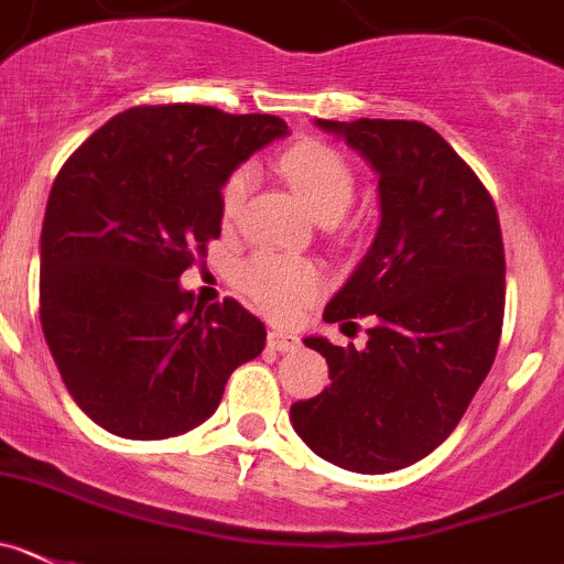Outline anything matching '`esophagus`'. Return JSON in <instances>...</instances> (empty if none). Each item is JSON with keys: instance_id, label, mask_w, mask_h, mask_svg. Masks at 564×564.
Masks as SVG:
<instances>
[{"instance_id": "1", "label": "esophagus", "mask_w": 564, "mask_h": 564, "mask_svg": "<svg viewBox=\"0 0 564 564\" xmlns=\"http://www.w3.org/2000/svg\"><path fill=\"white\" fill-rule=\"evenodd\" d=\"M267 345H270L272 350H281V354H289V350H294V347H297V336L286 334V330L272 328L270 334H267Z\"/></svg>"}]
</instances>
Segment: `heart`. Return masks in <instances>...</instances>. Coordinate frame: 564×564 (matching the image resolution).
<instances>
[{
    "mask_svg": "<svg viewBox=\"0 0 564 564\" xmlns=\"http://www.w3.org/2000/svg\"><path fill=\"white\" fill-rule=\"evenodd\" d=\"M281 172L300 194V199L323 223H336L354 203V170L339 150L323 144V141H303V144L289 147L281 155ZM250 186V166H239L236 172H230L223 194H219L225 219L236 217ZM245 286L261 308L272 314H289L317 297L323 289V275L312 261H303V258L256 256L245 270Z\"/></svg>",
    "mask_w": 564,
    "mask_h": 564,
    "instance_id": "1",
    "label": "heart"
}]
</instances>
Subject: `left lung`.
Segmentation results:
<instances>
[{"label": "left lung", "instance_id": "1", "mask_svg": "<svg viewBox=\"0 0 564 564\" xmlns=\"http://www.w3.org/2000/svg\"><path fill=\"white\" fill-rule=\"evenodd\" d=\"M317 128L341 135L378 175L376 241L323 314L367 317L370 339L365 350L303 339L328 361L330 387L294 403L289 420L325 462L378 476L448 440L496 361L501 223L476 172L429 124L317 119Z\"/></svg>", "mask_w": 564, "mask_h": 564}]
</instances>
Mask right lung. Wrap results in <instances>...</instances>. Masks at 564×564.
<instances>
[{
  "label": "right lung",
  "instance_id": "1",
  "mask_svg": "<svg viewBox=\"0 0 564 564\" xmlns=\"http://www.w3.org/2000/svg\"><path fill=\"white\" fill-rule=\"evenodd\" d=\"M270 113L141 105L61 166L41 230V328L77 406L124 440L217 412L267 328L234 297L199 306L181 275L219 239L225 181L286 135Z\"/></svg>",
  "mask_w": 564,
  "mask_h": 564
}]
</instances>
